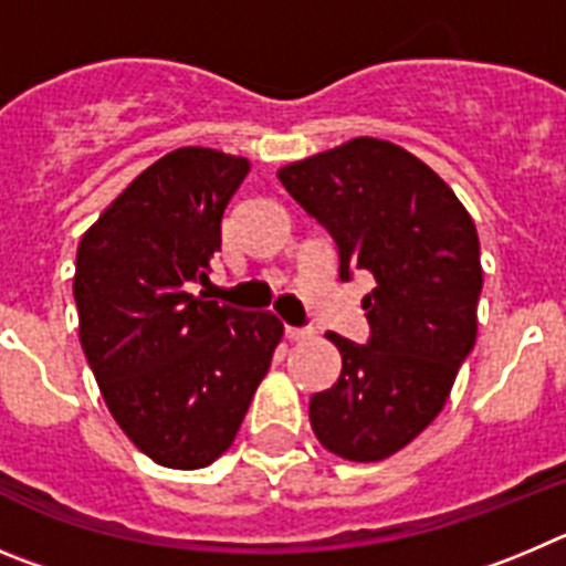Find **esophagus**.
<instances>
[{"label":"esophagus","mask_w":566,"mask_h":566,"mask_svg":"<svg viewBox=\"0 0 566 566\" xmlns=\"http://www.w3.org/2000/svg\"><path fill=\"white\" fill-rule=\"evenodd\" d=\"M310 329H304V327H284V338L287 340H307L310 338Z\"/></svg>","instance_id":"1"}]
</instances>
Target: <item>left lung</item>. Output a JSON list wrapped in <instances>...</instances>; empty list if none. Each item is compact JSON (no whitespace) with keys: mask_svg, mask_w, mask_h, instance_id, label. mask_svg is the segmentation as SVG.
Returning <instances> with one entry per match:
<instances>
[{"mask_svg":"<svg viewBox=\"0 0 566 566\" xmlns=\"http://www.w3.org/2000/svg\"><path fill=\"white\" fill-rule=\"evenodd\" d=\"M279 180L335 239L338 276L375 279L360 302L369 340L327 333L340 378L310 397V426L344 460H386L440 415L473 349L476 226L434 169L378 137L290 163Z\"/></svg>","mask_w":566,"mask_h":566,"instance_id":"8db88e82","label":"left lung"}]
</instances>
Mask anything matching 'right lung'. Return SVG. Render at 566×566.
I'll return each instance as SVG.
<instances>
[{"label":"right lung","mask_w":566,"mask_h":566,"mask_svg":"<svg viewBox=\"0 0 566 566\" xmlns=\"http://www.w3.org/2000/svg\"><path fill=\"white\" fill-rule=\"evenodd\" d=\"M245 157L202 146L140 171L81 237L78 335L124 434L166 468L195 471L231 448L282 340L273 313L208 302L228 202Z\"/></svg>","instance_id":"add662e5"}]
</instances>
